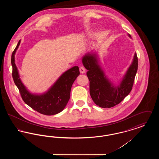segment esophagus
I'll return each instance as SVG.
<instances>
[{
	"label": "esophagus",
	"instance_id": "34e87169",
	"mask_svg": "<svg viewBox=\"0 0 159 159\" xmlns=\"http://www.w3.org/2000/svg\"><path fill=\"white\" fill-rule=\"evenodd\" d=\"M79 71L80 72V73H84L85 72V71H86V69L84 68V67H80V68H79Z\"/></svg>",
	"mask_w": 159,
	"mask_h": 159
}]
</instances>
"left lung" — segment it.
<instances>
[{"label": "left lung", "mask_w": 159, "mask_h": 159, "mask_svg": "<svg viewBox=\"0 0 159 159\" xmlns=\"http://www.w3.org/2000/svg\"><path fill=\"white\" fill-rule=\"evenodd\" d=\"M129 36L131 38L130 35ZM89 80V91L93 102L102 108H111L119 104L132 90L136 76L138 63L136 53L120 84L114 87L106 78L98 64L95 54H86L82 59Z\"/></svg>", "instance_id": "obj_1"}]
</instances>
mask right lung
I'll use <instances>...</instances> for the list:
<instances>
[{
	"label": "right lung",
	"mask_w": 159,
	"mask_h": 159,
	"mask_svg": "<svg viewBox=\"0 0 159 159\" xmlns=\"http://www.w3.org/2000/svg\"><path fill=\"white\" fill-rule=\"evenodd\" d=\"M20 43V40L12 53L11 64L14 82L19 89L23 101L31 108L44 115L50 116L60 113L68 102L72 84L80 75L79 68L75 66L66 71L45 93L39 95L32 94L26 89L21 82L15 65L14 55Z\"/></svg>",
	"instance_id": "right-lung-1"
}]
</instances>
